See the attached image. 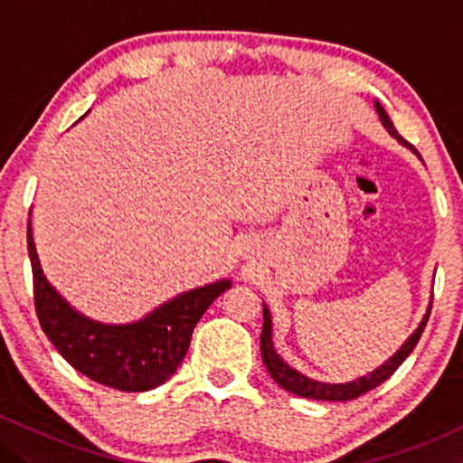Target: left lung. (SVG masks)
Wrapping results in <instances>:
<instances>
[{"mask_svg": "<svg viewBox=\"0 0 463 463\" xmlns=\"http://www.w3.org/2000/svg\"><path fill=\"white\" fill-rule=\"evenodd\" d=\"M374 106H376V113H379L381 124L385 126V130L390 132V135L394 137V139L401 141L402 146L409 147V150L416 152V150H413V146H409V143L402 139L401 135H398V130L394 128V124H392L390 115L385 113L383 106H381L379 102H376ZM418 156H420V154H418ZM429 316H431V305H429V309H427V313H424L422 322L418 324L416 331L409 335L407 342L402 344V346L398 348L396 353L392 354V357L387 359L383 365H381V368L372 370L368 376H359L357 381H348V383H322V381H313V379H309V376L300 374L298 370L289 368V365H287L285 361L279 357V353H276L274 344H272V316H269L268 307L263 305L261 357H263L265 368H268V372H269V376H272V379L280 387H283V390L291 392V394L302 396V398H316V401H339V402H342V401H353V398H357L361 394H365V392L374 390L376 385H381V383H383V381H387L392 374H394L398 365H401L402 361H405L409 354H411V350L416 348L420 335H422L424 326H427Z\"/></svg>", "mask_w": 463, "mask_h": 463, "instance_id": "8db88e82", "label": "left lung"}]
</instances>
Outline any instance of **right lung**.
I'll return each instance as SVG.
<instances>
[{
    "label": "right lung",
    "instance_id": "add662e5",
    "mask_svg": "<svg viewBox=\"0 0 463 463\" xmlns=\"http://www.w3.org/2000/svg\"><path fill=\"white\" fill-rule=\"evenodd\" d=\"M28 254L36 316L47 339L78 372L119 392H147L163 385L187 354L195 324L231 287V280H217L184 291L139 322L102 324L78 313L47 283L30 224Z\"/></svg>",
    "mask_w": 463,
    "mask_h": 463
}]
</instances>
